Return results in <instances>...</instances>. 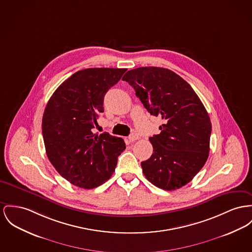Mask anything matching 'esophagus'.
Masks as SVG:
<instances>
[{
	"label": "esophagus",
	"instance_id": "1",
	"mask_svg": "<svg viewBox=\"0 0 252 252\" xmlns=\"http://www.w3.org/2000/svg\"><path fill=\"white\" fill-rule=\"evenodd\" d=\"M137 139H138V135L136 134H132L129 135V141L130 142H134Z\"/></svg>",
	"mask_w": 252,
	"mask_h": 252
}]
</instances>
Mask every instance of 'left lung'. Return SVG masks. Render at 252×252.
<instances>
[{
	"label": "left lung",
	"mask_w": 252,
	"mask_h": 252,
	"mask_svg": "<svg viewBox=\"0 0 252 252\" xmlns=\"http://www.w3.org/2000/svg\"><path fill=\"white\" fill-rule=\"evenodd\" d=\"M122 80L134 88L151 115L164 119L160 134L149 138L153 154L141 162L144 176L167 191L187 185L209 155L212 126L201 99L185 79L168 68L137 67L127 71Z\"/></svg>",
	"instance_id": "8db88e82"
}]
</instances>
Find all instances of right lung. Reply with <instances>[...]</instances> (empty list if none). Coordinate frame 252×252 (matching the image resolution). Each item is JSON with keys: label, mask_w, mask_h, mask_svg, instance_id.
Returning a JSON list of instances; mask_svg holds the SVG:
<instances>
[{"label": "right lung", "mask_w": 252, "mask_h": 252, "mask_svg": "<svg viewBox=\"0 0 252 252\" xmlns=\"http://www.w3.org/2000/svg\"><path fill=\"white\" fill-rule=\"evenodd\" d=\"M126 70H78L57 88L47 104L42 120L46 153L53 167L71 185L91 189L104 184L126 148L121 137L92 131L104 112L106 93Z\"/></svg>", "instance_id": "right-lung-1"}]
</instances>
